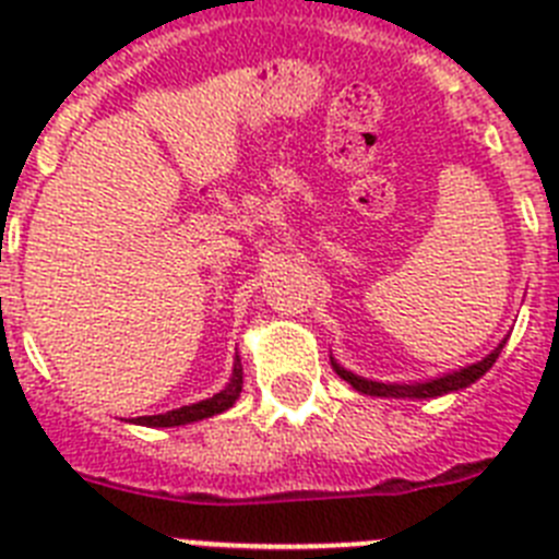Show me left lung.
I'll return each instance as SVG.
<instances>
[{"instance_id":"left-lung-1","label":"left lung","mask_w":559,"mask_h":559,"mask_svg":"<svg viewBox=\"0 0 559 559\" xmlns=\"http://www.w3.org/2000/svg\"><path fill=\"white\" fill-rule=\"evenodd\" d=\"M503 344H507V341H501V344H498V347L492 349L487 358L478 360V364H471V367L459 369V372L442 374V378H433V380H428V383H414V386H397V383H378V380L358 378V374L347 372V369L338 367V364H333V367H335V372L341 374V378L347 380L349 386L358 389V392H364V394H372V397H439V394L459 392V389L476 383V380L481 378V374L487 372L492 364H496V358H498V353L503 349Z\"/></svg>"}]
</instances>
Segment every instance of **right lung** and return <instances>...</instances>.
I'll use <instances>...</instances> for the list:
<instances>
[{"label": "right lung", "mask_w": 559, "mask_h": 559, "mask_svg": "<svg viewBox=\"0 0 559 559\" xmlns=\"http://www.w3.org/2000/svg\"><path fill=\"white\" fill-rule=\"evenodd\" d=\"M240 389H243V367H240V358H235V369H231V378L226 383V389H221L218 394H212L210 400H201V403H192V406L173 408V412L165 414H153V417H136L131 423L151 428H173L187 426V423H199V419L215 417V414L235 406V400L240 397Z\"/></svg>", "instance_id": "obj_1"}]
</instances>
